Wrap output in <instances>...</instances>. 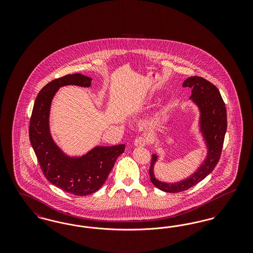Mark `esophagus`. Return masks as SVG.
<instances>
[{"label":"esophagus","mask_w":253,"mask_h":253,"mask_svg":"<svg viewBox=\"0 0 253 253\" xmlns=\"http://www.w3.org/2000/svg\"><path fill=\"white\" fill-rule=\"evenodd\" d=\"M147 144H148V138H146L145 136H138L134 140V145L138 147H144Z\"/></svg>","instance_id":"esophagus-1"}]
</instances>
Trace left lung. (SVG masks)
<instances>
[{"label": "left lung", "mask_w": 253, "mask_h": 253, "mask_svg": "<svg viewBox=\"0 0 253 253\" xmlns=\"http://www.w3.org/2000/svg\"><path fill=\"white\" fill-rule=\"evenodd\" d=\"M183 86L192 88L191 98L200 109L201 131L204 134L205 140L208 146V157L201 167L190 178L179 183L168 184L160 182L155 177L154 166L157 157L153 155L149 169L151 181L159 190L166 193H180L187 191L203 180L213 170L222 154L228 125L225 102L215 85L202 77L194 76L188 78L184 82Z\"/></svg>", "instance_id": "8db88e82"}]
</instances>
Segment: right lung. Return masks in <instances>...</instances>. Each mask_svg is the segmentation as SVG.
<instances>
[{
    "label": "right lung",
    "mask_w": 253,
    "mask_h": 253,
    "mask_svg": "<svg viewBox=\"0 0 253 253\" xmlns=\"http://www.w3.org/2000/svg\"><path fill=\"white\" fill-rule=\"evenodd\" d=\"M91 79L72 74L56 79L38 94L29 123V139L47 180L66 193L84 196L96 192L107 179L125 145L96 147L84 157H66L54 143L49 132V110L58 89L64 85L89 87Z\"/></svg>",
    "instance_id": "obj_1"
}]
</instances>
